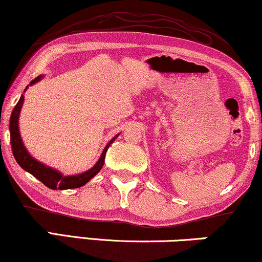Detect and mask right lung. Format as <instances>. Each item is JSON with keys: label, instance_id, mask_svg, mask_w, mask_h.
Segmentation results:
<instances>
[{"label": "right lung", "instance_id": "right-lung-1", "mask_svg": "<svg viewBox=\"0 0 262 262\" xmlns=\"http://www.w3.org/2000/svg\"><path fill=\"white\" fill-rule=\"evenodd\" d=\"M41 76H38L37 78H34L33 81H31L30 84L35 83V82H38ZM23 103H24V95H21L20 100L17 101L15 107H14L12 114H10V121H9L10 145H12V151H13L14 157H15L16 162L20 164V167L23 168V169L27 170L28 173H31L34 178H37L39 181H41L42 184L48 186V187L51 189L78 188L81 187V186L87 184L93 177H95V175L99 173L100 169H101L103 166V161H105V155H106L107 149H108V146L111 144H112L114 139L117 138V136L106 145V148L103 149L102 155L99 159L98 163H96L92 169H89L88 171H84V173L82 174L74 175V177H63L59 171L51 169V168L46 167L44 164L39 163L38 161H35L33 157L27 152V150L25 149L23 141H21V137H20L19 124H17L20 110L21 107H23Z\"/></svg>", "mask_w": 262, "mask_h": 262}]
</instances>
